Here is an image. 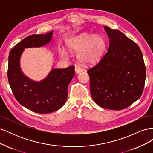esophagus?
Listing matches in <instances>:
<instances>
[{
    "label": "esophagus",
    "mask_w": 153,
    "mask_h": 153,
    "mask_svg": "<svg viewBox=\"0 0 153 153\" xmlns=\"http://www.w3.org/2000/svg\"><path fill=\"white\" fill-rule=\"evenodd\" d=\"M75 72L76 73H80L83 71V69H82V68H81L79 66H76L75 68Z\"/></svg>",
    "instance_id": "esophagus-1"
}]
</instances>
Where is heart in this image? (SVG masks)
<instances>
[{
    "label": "heart",
    "instance_id": "obj_1",
    "mask_svg": "<svg viewBox=\"0 0 153 153\" xmlns=\"http://www.w3.org/2000/svg\"><path fill=\"white\" fill-rule=\"evenodd\" d=\"M68 47L71 52H78V59L84 64L98 62L104 54L106 43L102 36L91 34H80L71 38L68 42ZM61 56L68 59L69 54L65 50L60 51Z\"/></svg>",
    "mask_w": 153,
    "mask_h": 153
}]
</instances>
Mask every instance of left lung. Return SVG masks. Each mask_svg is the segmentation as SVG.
<instances>
[{
    "label": "left lung",
    "instance_id": "8db88e82",
    "mask_svg": "<svg viewBox=\"0 0 153 153\" xmlns=\"http://www.w3.org/2000/svg\"><path fill=\"white\" fill-rule=\"evenodd\" d=\"M109 48L96 66L87 70L92 98L104 108L121 110L141 96L146 70L139 47L121 31L105 26Z\"/></svg>",
    "mask_w": 153,
    "mask_h": 153
}]
</instances>
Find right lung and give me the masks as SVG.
Returning <instances> with one entry per match:
<instances>
[{
    "mask_svg": "<svg viewBox=\"0 0 153 153\" xmlns=\"http://www.w3.org/2000/svg\"><path fill=\"white\" fill-rule=\"evenodd\" d=\"M53 31L46 34L26 37L13 48L9 55L7 78L14 96L18 103L39 114L55 112L66 103L68 86L75 75V66L53 69L40 82L30 80L22 71L21 55L25 48L40 47L52 39Z\"/></svg>",
    "mask_w": 153,
    "mask_h": 153,
    "instance_id": "obj_1",
    "label": "right lung"
}]
</instances>
